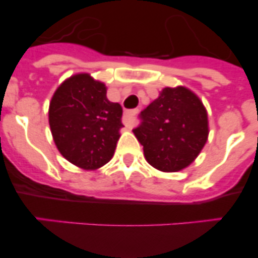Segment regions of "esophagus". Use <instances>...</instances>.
Wrapping results in <instances>:
<instances>
[{
  "instance_id": "obj_1",
  "label": "esophagus",
  "mask_w": 258,
  "mask_h": 258,
  "mask_svg": "<svg viewBox=\"0 0 258 258\" xmlns=\"http://www.w3.org/2000/svg\"><path fill=\"white\" fill-rule=\"evenodd\" d=\"M138 112V110H129L124 114V117H122V121H124L125 126L132 127L134 125V119H136V115Z\"/></svg>"
}]
</instances>
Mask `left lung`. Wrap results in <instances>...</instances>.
Segmentation results:
<instances>
[{"mask_svg":"<svg viewBox=\"0 0 258 258\" xmlns=\"http://www.w3.org/2000/svg\"><path fill=\"white\" fill-rule=\"evenodd\" d=\"M133 129L144 157L154 168L176 172L199 156L209 134L208 114L198 96L186 87H166L139 115Z\"/></svg>","mask_w":258,"mask_h":258,"instance_id":"1","label":"left lung"}]
</instances>
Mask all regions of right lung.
Masks as SVG:
<instances>
[{"mask_svg": "<svg viewBox=\"0 0 258 258\" xmlns=\"http://www.w3.org/2000/svg\"><path fill=\"white\" fill-rule=\"evenodd\" d=\"M122 109L106 97V86L87 73L66 80L51 97L49 125L58 151L83 170H96L114 156Z\"/></svg>", "mask_w": 258, "mask_h": 258, "instance_id": "right-lung-1", "label": "right lung"}]
</instances>
